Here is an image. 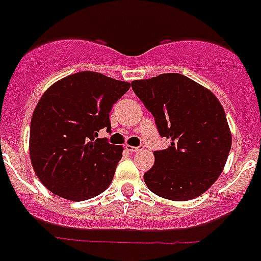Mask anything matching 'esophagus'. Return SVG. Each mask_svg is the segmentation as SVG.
<instances>
[{"label":"esophagus","mask_w":261,"mask_h":261,"mask_svg":"<svg viewBox=\"0 0 261 261\" xmlns=\"http://www.w3.org/2000/svg\"><path fill=\"white\" fill-rule=\"evenodd\" d=\"M142 146H138V147H134V146H128V144H126V150L127 151H131V152H138V151L142 150Z\"/></svg>","instance_id":"1"}]
</instances>
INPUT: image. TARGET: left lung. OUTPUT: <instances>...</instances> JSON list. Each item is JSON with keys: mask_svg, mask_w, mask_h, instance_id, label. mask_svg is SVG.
Masks as SVG:
<instances>
[{"mask_svg": "<svg viewBox=\"0 0 261 261\" xmlns=\"http://www.w3.org/2000/svg\"><path fill=\"white\" fill-rule=\"evenodd\" d=\"M135 95L155 118L168 148L154 151L155 163L143 175L151 192L185 201L204 194L222 174L231 150V131L218 98L188 76L161 74L133 81Z\"/></svg>", "mask_w": 261, "mask_h": 261, "instance_id": "left-lung-1", "label": "left lung"}]
</instances>
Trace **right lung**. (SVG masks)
<instances>
[{"mask_svg": "<svg viewBox=\"0 0 261 261\" xmlns=\"http://www.w3.org/2000/svg\"><path fill=\"white\" fill-rule=\"evenodd\" d=\"M130 83L81 71L46 90L30 123V161L49 191L67 200L103 192L122 159L123 147L98 138L111 131L110 111Z\"/></svg>", "mask_w": 261, "mask_h": 261, "instance_id": "right-lung-1", "label": "right lung"}]
</instances>
